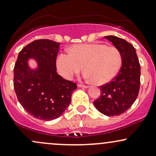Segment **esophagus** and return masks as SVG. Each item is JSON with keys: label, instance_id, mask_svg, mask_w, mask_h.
Listing matches in <instances>:
<instances>
[{"label": "esophagus", "instance_id": "obj_1", "mask_svg": "<svg viewBox=\"0 0 156 156\" xmlns=\"http://www.w3.org/2000/svg\"><path fill=\"white\" fill-rule=\"evenodd\" d=\"M78 86L80 87V88H87L89 87L88 85H83V84H79Z\"/></svg>", "mask_w": 156, "mask_h": 156}]
</instances>
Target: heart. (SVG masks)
<instances>
[{
    "label": "heart",
    "mask_w": 156,
    "mask_h": 156,
    "mask_svg": "<svg viewBox=\"0 0 156 156\" xmlns=\"http://www.w3.org/2000/svg\"><path fill=\"white\" fill-rule=\"evenodd\" d=\"M121 65L120 51L104 44L74 45L71 53H61L56 61L58 71L65 79H71L84 66L87 72L85 78L98 85L111 81L118 74Z\"/></svg>",
    "instance_id": "obj_1"
}]
</instances>
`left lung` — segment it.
Returning <instances> with one entry per match:
<instances>
[{
	"instance_id": "1",
	"label": "left lung",
	"mask_w": 156,
	"mask_h": 156,
	"mask_svg": "<svg viewBox=\"0 0 156 156\" xmlns=\"http://www.w3.org/2000/svg\"><path fill=\"white\" fill-rule=\"evenodd\" d=\"M122 55V66L115 77L101 85V94L94 102L99 112L107 116H118L128 110L140 89V66L133 45L114 36H105Z\"/></svg>"
}]
</instances>
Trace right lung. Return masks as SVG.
I'll list each match as a JSON object with an SVG mask.
<instances>
[{
	"mask_svg": "<svg viewBox=\"0 0 156 156\" xmlns=\"http://www.w3.org/2000/svg\"><path fill=\"white\" fill-rule=\"evenodd\" d=\"M60 44L38 39L25 46L14 67V89L19 103L30 115L42 120L59 118L71 103L76 83L56 73V56ZM34 58L38 67L31 69L28 59Z\"/></svg>",
	"mask_w": 156,
	"mask_h": 156,
	"instance_id": "1",
	"label": "right lung"
}]
</instances>
